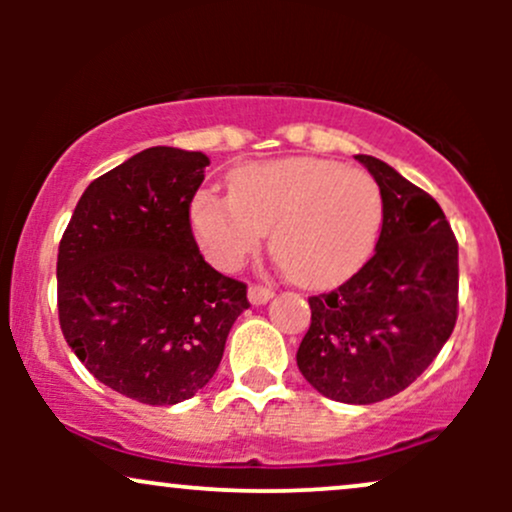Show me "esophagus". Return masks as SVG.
Masks as SVG:
<instances>
[{
	"label": "esophagus",
	"mask_w": 512,
	"mask_h": 512,
	"mask_svg": "<svg viewBox=\"0 0 512 512\" xmlns=\"http://www.w3.org/2000/svg\"><path fill=\"white\" fill-rule=\"evenodd\" d=\"M248 298H250L252 305H264L269 301V298H274V289H269V286L252 284L248 289Z\"/></svg>",
	"instance_id": "34e87169"
}]
</instances>
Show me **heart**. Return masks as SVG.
Instances as JSON below:
<instances>
[{"label": "heart", "mask_w": 512, "mask_h": 512, "mask_svg": "<svg viewBox=\"0 0 512 512\" xmlns=\"http://www.w3.org/2000/svg\"><path fill=\"white\" fill-rule=\"evenodd\" d=\"M199 248L233 272L272 231L274 257L296 284L330 286L354 274L383 223V195L366 170L325 158H279L231 173V195L199 190L190 207Z\"/></svg>", "instance_id": "obj_1"}]
</instances>
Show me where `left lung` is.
<instances>
[{
	"mask_svg": "<svg viewBox=\"0 0 512 512\" xmlns=\"http://www.w3.org/2000/svg\"><path fill=\"white\" fill-rule=\"evenodd\" d=\"M383 195L373 257L339 289L310 296L298 370L320 395L373 404L409 387L457 322V240L438 202L373 156Z\"/></svg>",
	"mask_w": 512,
	"mask_h": 512,
	"instance_id": "left-lung-1",
	"label": "left lung"
}]
</instances>
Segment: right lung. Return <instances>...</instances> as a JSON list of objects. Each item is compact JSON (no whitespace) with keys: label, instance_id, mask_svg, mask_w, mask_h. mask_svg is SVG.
Wrapping results in <instances>:
<instances>
[{"label":"right lung","instance_id":"right-lung-1","mask_svg":"<svg viewBox=\"0 0 512 512\" xmlns=\"http://www.w3.org/2000/svg\"><path fill=\"white\" fill-rule=\"evenodd\" d=\"M209 158L151 146L86 187L57 255V310L93 378L178 404L214 378L248 286L199 255L190 204Z\"/></svg>","mask_w":512,"mask_h":512}]
</instances>
